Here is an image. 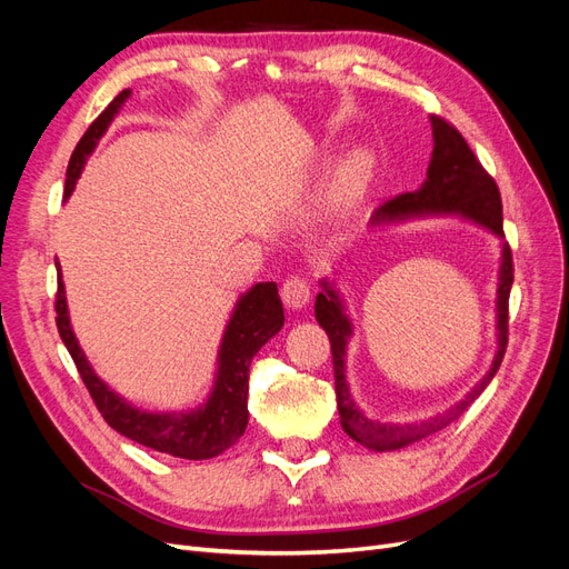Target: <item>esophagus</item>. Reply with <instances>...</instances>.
Segmentation results:
<instances>
[{
  "label": "esophagus",
  "instance_id": "1",
  "mask_svg": "<svg viewBox=\"0 0 569 569\" xmlns=\"http://www.w3.org/2000/svg\"><path fill=\"white\" fill-rule=\"evenodd\" d=\"M282 301L291 311H301V308L311 301V284L303 278H291L282 287Z\"/></svg>",
  "mask_w": 569,
  "mask_h": 569
}]
</instances>
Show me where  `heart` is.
Instances as JSON below:
<instances>
[{
  "label": "heart",
  "mask_w": 569,
  "mask_h": 569,
  "mask_svg": "<svg viewBox=\"0 0 569 569\" xmlns=\"http://www.w3.org/2000/svg\"><path fill=\"white\" fill-rule=\"evenodd\" d=\"M370 176V159L366 153H353V157L347 161V166L341 168L339 182H337V192L341 199H349L358 194L360 189L366 187Z\"/></svg>",
  "instance_id": "heart-1"
}]
</instances>
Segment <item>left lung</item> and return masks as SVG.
Instances as JSON below:
<instances>
[{
  "instance_id": "left-lung-1",
  "label": "left lung",
  "mask_w": 569,
  "mask_h": 569,
  "mask_svg": "<svg viewBox=\"0 0 569 569\" xmlns=\"http://www.w3.org/2000/svg\"><path fill=\"white\" fill-rule=\"evenodd\" d=\"M432 123L435 149L429 159L427 178L416 192H406L387 201L375 211L370 226L380 228L389 222H401L410 218L427 216H458L462 220L477 222L491 234L503 239V203L501 192L487 173L465 137L446 123L439 116H429ZM322 291L316 297V320L330 337L332 343V363H335V387H337V408L343 432L353 441L368 446L372 451H396L403 446L420 441L429 435L439 432L446 425L458 420L477 396L487 389L493 375L501 368V360L508 347V297L512 287V253L510 247L501 244V268H498V289H496V353L489 372L468 391L462 401L437 412L435 418L418 422H380L370 420L353 401L349 380H347V347L353 335V322L347 316V303L337 291L335 280H320Z\"/></svg>"
}]
</instances>
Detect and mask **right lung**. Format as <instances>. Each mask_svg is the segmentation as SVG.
Wrapping results in <instances>:
<instances>
[{"mask_svg":"<svg viewBox=\"0 0 569 569\" xmlns=\"http://www.w3.org/2000/svg\"><path fill=\"white\" fill-rule=\"evenodd\" d=\"M130 90L120 92L111 104L101 111V116L82 134L71 161L66 170V189L68 199L76 189V182L82 173L84 161L94 151L97 142L109 130L111 120L123 109ZM59 272V291H57V327L61 341L71 353L73 363L82 377L84 387L94 399L97 408L104 420L137 443L147 446L159 453H168L187 460H206L216 458L244 435L249 422V366L253 356L261 351L263 343L282 330L284 311L274 282H258L247 295L234 303V311L222 332L218 347V368L213 377V389L206 396V401L194 410H170V412H149L140 410L116 393L90 366L88 356L80 349L76 332L71 327L66 303V287Z\"/></svg>","mask_w":569,"mask_h":569,"instance_id":"add662e5","label":"right lung"}]
</instances>
